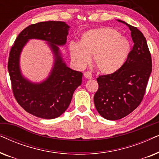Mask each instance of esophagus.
I'll return each instance as SVG.
<instances>
[{"mask_svg": "<svg viewBox=\"0 0 159 159\" xmlns=\"http://www.w3.org/2000/svg\"><path fill=\"white\" fill-rule=\"evenodd\" d=\"M84 77H85L87 79H89V80H90V79H92V77H93V75L92 74H91V72H90V71H85V72L84 73Z\"/></svg>", "mask_w": 159, "mask_h": 159, "instance_id": "esophagus-1", "label": "esophagus"}]
</instances>
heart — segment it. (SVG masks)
<instances>
[{
	"label": "heart",
	"mask_w": 159,
	"mask_h": 159,
	"mask_svg": "<svg viewBox=\"0 0 159 159\" xmlns=\"http://www.w3.org/2000/svg\"><path fill=\"white\" fill-rule=\"evenodd\" d=\"M69 50L71 58L78 66H84L90 63L91 56H94L96 68L104 74H111L125 64L131 45L116 30L101 27L86 32L80 43H70Z\"/></svg>",
	"instance_id": "obj_1"
}]
</instances>
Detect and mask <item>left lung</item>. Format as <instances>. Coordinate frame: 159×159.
<instances>
[{
    "instance_id": "left-lung-1",
    "label": "left lung",
    "mask_w": 159,
    "mask_h": 159,
    "mask_svg": "<svg viewBox=\"0 0 159 159\" xmlns=\"http://www.w3.org/2000/svg\"><path fill=\"white\" fill-rule=\"evenodd\" d=\"M134 45L120 69L97 78L94 95L98 112L108 120H118L133 111L143 101L152 71L151 55L146 39L138 28L127 25Z\"/></svg>"
}]
</instances>
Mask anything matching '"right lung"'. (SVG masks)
<instances>
[{
	"label": "right lung",
	"mask_w": 159,
	"mask_h": 159,
	"mask_svg": "<svg viewBox=\"0 0 159 159\" xmlns=\"http://www.w3.org/2000/svg\"><path fill=\"white\" fill-rule=\"evenodd\" d=\"M69 28L63 21L32 24L19 33L11 48L8 70L13 94L26 111L40 118L51 119L61 116L69 107L75 90L82 84V73L66 66L57 46L66 43ZM29 39L48 41L56 56L51 75L40 84L25 79L19 69V56Z\"/></svg>",
	"instance_id": "1"
}]
</instances>
